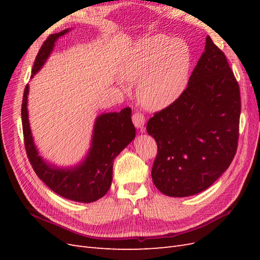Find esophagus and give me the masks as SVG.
<instances>
[{
  "mask_svg": "<svg viewBox=\"0 0 260 260\" xmlns=\"http://www.w3.org/2000/svg\"><path fill=\"white\" fill-rule=\"evenodd\" d=\"M132 121L137 128H143V125L145 123V116L142 113L136 112L132 115Z\"/></svg>",
  "mask_w": 260,
  "mask_h": 260,
  "instance_id": "1",
  "label": "esophagus"
}]
</instances>
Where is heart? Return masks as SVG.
<instances>
[{"label": "heart", "mask_w": 260, "mask_h": 260, "mask_svg": "<svg viewBox=\"0 0 260 260\" xmlns=\"http://www.w3.org/2000/svg\"><path fill=\"white\" fill-rule=\"evenodd\" d=\"M190 67L191 53L184 41L156 35L133 48L122 66V76L130 82H139L141 104L159 111L182 95Z\"/></svg>", "instance_id": "1"}]
</instances>
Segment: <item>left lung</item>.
I'll list each match as a JSON object with an SVG mask.
<instances>
[{
    "label": "left lung",
    "mask_w": 260,
    "mask_h": 260,
    "mask_svg": "<svg viewBox=\"0 0 260 260\" xmlns=\"http://www.w3.org/2000/svg\"><path fill=\"white\" fill-rule=\"evenodd\" d=\"M240 114L239 83L224 53L207 37L182 95L147 121L157 143L155 186L172 198L209 187L237 153Z\"/></svg>",
    "instance_id": "1"
}]
</instances>
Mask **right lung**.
<instances>
[{
    "instance_id": "obj_1",
    "label": "right lung",
    "mask_w": 260,
    "mask_h": 260,
    "mask_svg": "<svg viewBox=\"0 0 260 260\" xmlns=\"http://www.w3.org/2000/svg\"><path fill=\"white\" fill-rule=\"evenodd\" d=\"M67 31L51 35L43 42L36 57L31 78L49 57L57 38L64 36ZM28 92L27 84L21 104L23 142L28 159L37 176L52 191L68 200L91 203L103 198L112 184L115 157L136 137V128L131 120V108L125 107L120 113L99 116L94 125L92 145L85 160L73 169H58L46 164L37 152L28 121Z\"/></svg>"
}]
</instances>
